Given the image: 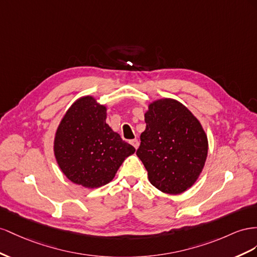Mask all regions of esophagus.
<instances>
[{
  "label": "esophagus",
  "mask_w": 257,
  "mask_h": 257,
  "mask_svg": "<svg viewBox=\"0 0 257 257\" xmlns=\"http://www.w3.org/2000/svg\"><path fill=\"white\" fill-rule=\"evenodd\" d=\"M130 144L133 145L136 150L139 148V141L137 140V139H134V140H130Z\"/></svg>",
  "instance_id": "esophagus-1"
}]
</instances>
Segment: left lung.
I'll list each match as a JSON object with an SVG mask.
<instances>
[{
	"label": "left lung",
	"mask_w": 257,
	"mask_h": 257,
	"mask_svg": "<svg viewBox=\"0 0 257 257\" xmlns=\"http://www.w3.org/2000/svg\"><path fill=\"white\" fill-rule=\"evenodd\" d=\"M145 122L137 155L151 184L171 195L185 192L208 155V138L199 120L179 101L160 99L150 104Z\"/></svg>",
	"instance_id": "8db88e82"
}]
</instances>
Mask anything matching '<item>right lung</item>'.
<instances>
[{
    "label": "right lung",
    "instance_id": "1",
    "mask_svg": "<svg viewBox=\"0 0 257 257\" xmlns=\"http://www.w3.org/2000/svg\"><path fill=\"white\" fill-rule=\"evenodd\" d=\"M106 107L92 97L71 105L55 137V156L70 181L87 188L111 182L126 157L136 149L105 122Z\"/></svg>",
    "mask_w": 257,
    "mask_h": 257
}]
</instances>
